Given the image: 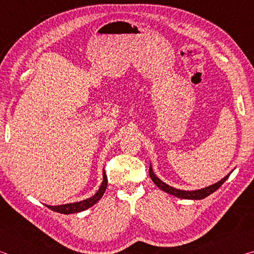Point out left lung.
<instances>
[{
  "instance_id": "left-lung-1",
  "label": "left lung",
  "mask_w": 254,
  "mask_h": 254,
  "mask_svg": "<svg viewBox=\"0 0 254 254\" xmlns=\"http://www.w3.org/2000/svg\"><path fill=\"white\" fill-rule=\"evenodd\" d=\"M149 175H150V177H151L152 182L156 184L159 188L162 189L163 191H166V192H168V194H171V195H174L176 197H178V198H185V199H203V198H205V197H207L208 195L213 194L215 190H217V189L220 188L223 184H224L225 180L229 178V176H230V174L225 176V177L223 178L222 180H220V182L216 183V184L212 185V186H208L206 188L199 189V190L186 191V190H180V189H176L174 187H170L167 184L161 182V180L153 174L151 166H150V168H149Z\"/></svg>"
}]
</instances>
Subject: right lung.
Instances as JSON below:
<instances>
[{"instance_id": "add662e5", "label": "right lung", "mask_w": 254, "mask_h": 254, "mask_svg": "<svg viewBox=\"0 0 254 254\" xmlns=\"http://www.w3.org/2000/svg\"><path fill=\"white\" fill-rule=\"evenodd\" d=\"M103 183L101 185L100 189H98L97 192L91 198H87L85 200L78 201V203H71V204H65V205H60V206H47V207L50 208L51 210L57 213H62V214H71V213H78L81 212V210H85L91 207L94 204H96L98 200L101 199V197L103 194L105 192V189L107 187V177L105 175V171L103 173Z\"/></svg>"}]
</instances>
